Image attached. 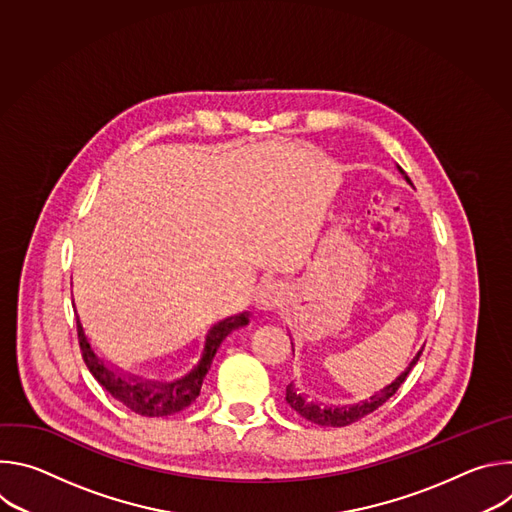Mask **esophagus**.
<instances>
[{
  "label": "esophagus",
  "mask_w": 512,
  "mask_h": 512,
  "mask_svg": "<svg viewBox=\"0 0 512 512\" xmlns=\"http://www.w3.org/2000/svg\"><path fill=\"white\" fill-rule=\"evenodd\" d=\"M275 302H277V291H275V287L273 285H261L259 287V291H257V298H255V304H257V308H261V310H271L273 306H275Z\"/></svg>",
  "instance_id": "obj_1"
}]
</instances>
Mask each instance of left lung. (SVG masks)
I'll return each instance as SVG.
<instances>
[{
  "label": "left lung",
  "mask_w": 512,
  "mask_h": 512,
  "mask_svg": "<svg viewBox=\"0 0 512 512\" xmlns=\"http://www.w3.org/2000/svg\"><path fill=\"white\" fill-rule=\"evenodd\" d=\"M397 168H399V166H397ZM399 172H401L403 178L411 184V180L407 178V174H405L401 168H399ZM291 346H294V344H291ZM419 356H421V350L413 356V360L407 364V369H405L391 385L383 387L379 393H375L373 397L364 399V401H360V403H356V405H342V407L318 405V403H314V401H308V399L296 389L294 383H289V385L285 387V401H287V405H289L291 409L298 411L302 417H306V419L312 421V423H318V425H324V427H344V425H350V423L362 419L364 415H369V413H373L375 409H379L385 401H389V399L397 393V389L403 385V381L407 379V375L411 373V369L417 364Z\"/></svg>",
  "instance_id": "left-lung-1"
}]
</instances>
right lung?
<instances>
[{"label": "right lung", "instance_id": "right-lung-1", "mask_svg": "<svg viewBox=\"0 0 512 512\" xmlns=\"http://www.w3.org/2000/svg\"><path fill=\"white\" fill-rule=\"evenodd\" d=\"M75 314H77V306H75ZM247 324H249V312H241V314H235L221 322H216L204 336L202 354L192 367V371H188L180 379H172L166 383V381L141 379V377L127 375V373H121L119 369H115L113 364H109L105 358H101L97 354L89 336L85 334L81 316L77 314L79 342H81L87 369L97 379V383L107 393H111L113 399H117L127 409H131L133 413L143 415V417H166V415H174V413L186 409L188 405H192L196 401V397L200 395L202 381L210 369L218 346L223 344V340L231 332H235Z\"/></svg>", "mask_w": 512, "mask_h": 512}]
</instances>
